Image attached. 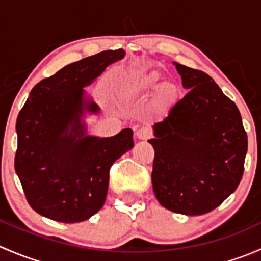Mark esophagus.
<instances>
[{
  "label": "esophagus",
  "mask_w": 261,
  "mask_h": 261,
  "mask_svg": "<svg viewBox=\"0 0 261 261\" xmlns=\"http://www.w3.org/2000/svg\"><path fill=\"white\" fill-rule=\"evenodd\" d=\"M136 136H138V139H140V140H147V139L151 136V130H150V127H147V126H143V127H140L136 131Z\"/></svg>",
  "instance_id": "obj_1"
}]
</instances>
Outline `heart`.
<instances>
[{"instance_id": "1", "label": "heart", "mask_w": 261, "mask_h": 261, "mask_svg": "<svg viewBox=\"0 0 261 261\" xmlns=\"http://www.w3.org/2000/svg\"><path fill=\"white\" fill-rule=\"evenodd\" d=\"M155 81H156V77L155 75H147V77L144 78V83L145 84H149V86H151V84L155 83ZM163 93L164 94H170L173 93V88L170 86H167L163 88Z\"/></svg>"}]
</instances>
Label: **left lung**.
<instances>
[{
  "mask_svg": "<svg viewBox=\"0 0 261 261\" xmlns=\"http://www.w3.org/2000/svg\"><path fill=\"white\" fill-rule=\"evenodd\" d=\"M188 93L154 123L152 189L159 203L188 216L207 213L235 192L247 135L238 106L204 72L174 62Z\"/></svg>",
  "mask_w": 261,
  "mask_h": 261,
  "instance_id": "left-lung-1",
  "label": "left lung"
}]
</instances>
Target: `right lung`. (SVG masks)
Instances as JSON below:
<instances>
[{
  "mask_svg": "<svg viewBox=\"0 0 261 261\" xmlns=\"http://www.w3.org/2000/svg\"><path fill=\"white\" fill-rule=\"evenodd\" d=\"M122 49L105 50L40 81L17 116L15 170L34 211L58 222L88 220L105 204L110 168L133 149V130L111 138L86 134L83 115L98 114L89 86Z\"/></svg>",
  "mask_w": 261,
  "mask_h": 261,
  "instance_id": "1",
  "label": "right lung"
}]
</instances>
